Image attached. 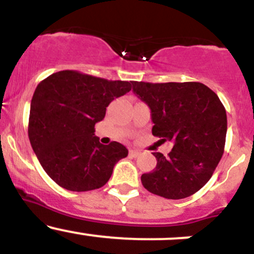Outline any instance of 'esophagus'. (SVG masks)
Returning <instances> with one entry per match:
<instances>
[{"mask_svg": "<svg viewBox=\"0 0 254 254\" xmlns=\"http://www.w3.org/2000/svg\"><path fill=\"white\" fill-rule=\"evenodd\" d=\"M129 155L131 156V157H137V156L140 155V151H137V150H130V151H129Z\"/></svg>", "mask_w": 254, "mask_h": 254, "instance_id": "34e87169", "label": "esophagus"}]
</instances>
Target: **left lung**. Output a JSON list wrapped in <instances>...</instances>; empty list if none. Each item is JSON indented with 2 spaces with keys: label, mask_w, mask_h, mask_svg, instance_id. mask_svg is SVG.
Masks as SVG:
<instances>
[{
  "label": "left lung",
  "mask_w": 254,
  "mask_h": 254,
  "mask_svg": "<svg viewBox=\"0 0 254 254\" xmlns=\"http://www.w3.org/2000/svg\"><path fill=\"white\" fill-rule=\"evenodd\" d=\"M131 83L134 93L150 107L153 136L175 142L167 156L153 153L157 165L141 176L142 186L166 199L190 196L211 178L224 155V104L200 82Z\"/></svg>",
  "instance_id": "obj_1"
}]
</instances>
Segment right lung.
<instances>
[{"label": "right lung", "instance_id": "obj_1", "mask_svg": "<svg viewBox=\"0 0 254 254\" xmlns=\"http://www.w3.org/2000/svg\"><path fill=\"white\" fill-rule=\"evenodd\" d=\"M131 89L127 81H109L73 70L43 79L30 103L28 136L48 176L71 191L103 187L115 163L127 157L117 141L102 145L94 125L107 107Z\"/></svg>", "mask_w": 254, "mask_h": 254}]
</instances>
